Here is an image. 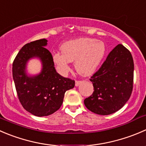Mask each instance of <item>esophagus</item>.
Instances as JSON below:
<instances>
[{
	"mask_svg": "<svg viewBox=\"0 0 146 146\" xmlns=\"http://www.w3.org/2000/svg\"><path fill=\"white\" fill-rule=\"evenodd\" d=\"M82 81H80V80H76V83H75V85H76V87H78V86H79L80 84H81Z\"/></svg>",
	"mask_w": 146,
	"mask_h": 146,
	"instance_id": "obj_1",
	"label": "esophagus"
}]
</instances>
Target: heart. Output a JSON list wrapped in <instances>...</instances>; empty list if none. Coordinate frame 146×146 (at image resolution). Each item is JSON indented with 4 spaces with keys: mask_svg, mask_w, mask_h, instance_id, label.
Instances as JSON below:
<instances>
[{
    "mask_svg": "<svg viewBox=\"0 0 146 146\" xmlns=\"http://www.w3.org/2000/svg\"><path fill=\"white\" fill-rule=\"evenodd\" d=\"M62 53H54L52 60L60 74L66 75L70 70V63L75 60L76 70L83 76L96 71L106 54V46L100 40L80 38L66 42L60 46Z\"/></svg>",
    "mask_w": 146,
    "mask_h": 146,
    "instance_id": "b5f03b06",
    "label": "heart"
}]
</instances>
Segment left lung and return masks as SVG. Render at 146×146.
<instances>
[{
  "label": "left lung",
  "instance_id": "obj_1",
  "mask_svg": "<svg viewBox=\"0 0 146 146\" xmlns=\"http://www.w3.org/2000/svg\"><path fill=\"white\" fill-rule=\"evenodd\" d=\"M134 63L131 52L118 44L90 78L93 94L84 100L89 111L102 115L116 112L126 103L133 90Z\"/></svg>",
  "mask_w": 146,
  "mask_h": 146
}]
</instances>
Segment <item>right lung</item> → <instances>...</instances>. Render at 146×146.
Returning a JSON list of instances; mask_svg holds the SVG:
<instances>
[{
  "mask_svg": "<svg viewBox=\"0 0 146 146\" xmlns=\"http://www.w3.org/2000/svg\"><path fill=\"white\" fill-rule=\"evenodd\" d=\"M46 39L25 44L13 63V78L18 99L23 107L35 116L53 114L63 103L66 90L73 88L75 81L56 72L52 55L48 49ZM38 57L42 63V71L36 76H28L25 71L30 59Z\"/></svg>",
  "mask_w": 146,
  "mask_h": 146,
  "instance_id": "1",
  "label": "right lung"
}]
</instances>
